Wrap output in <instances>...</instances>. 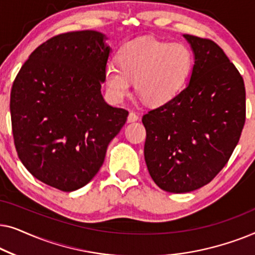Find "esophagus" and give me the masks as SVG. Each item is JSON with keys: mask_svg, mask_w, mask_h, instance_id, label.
<instances>
[{"mask_svg": "<svg viewBox=\"0 0 255 255\" xmlns=\"http://www.w3.org/2000/svg\"><path fill=\"white\" fill-rule=\"evenodd\" d=\"M139 120V116L135 113H133V111H130V114H128V123H132V122H135Z\"/></svg>", "mask_w": 255, "mask_h": 255, "instance_id": "34e87169", "label": "esophagus"}]
</instances>
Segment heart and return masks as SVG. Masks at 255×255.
<instances>
[{
	"label": "heart",
	"mask_w": 255,
	"mask_h": 255,
	"mask_svg": "<svg viewBox=\"0 0 255 255\" xmlns=\"http://www.w3.org/2000/svg\"><path fill=\"white\" fill-rule=\"evenodd\" d=\"M118 65L109 62L104 82L110 96L122 101L131 82L145 103L161 106L173 100L186 85L193 68V53L187 45L154 38H138L124 44L117 54Z\"/></svg>",
	"instance_id": "obj_1"
}]
</instances>
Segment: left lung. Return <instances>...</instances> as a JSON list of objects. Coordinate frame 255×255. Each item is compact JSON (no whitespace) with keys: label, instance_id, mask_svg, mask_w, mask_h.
Returning a JSON list of instances; mask_svg holds the SVG:
<instances>
[{"label":"left lung","instance_id":"8db88e82","mask_svg":"<svg viewBox=\"0 0 255 255\" xmlns=\"http://www.w3.org/2000/svg\"><path fill=\"white\" fill-rule=\"evenodd\" d=\"M195 64L186 88L142 116L148 173L168 193H189L221 172L246 118L243 76L215 41L183 34Z\"/></svg>","mask_w":255,"mask_h":255}]
</instances>
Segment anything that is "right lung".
Listing matches in <instances>:
<instances>
[{"label": "right lung", "mask_w": 255, "mask_h": 255, "mask_svg": "<svg viewBox=\"0 0 255 255\" xmlns=\"http://www.w3.org/2000/svg\"><path fill=\"white\" fill-rule=\"evenodd\" d=\"M93 30L54 36L19 69L10 94L15 147L25 168L62 191L86 186L128 111L104 101L101 86L110 54Z\"/></svg>", "instance_id": "1"}]
</instances>
